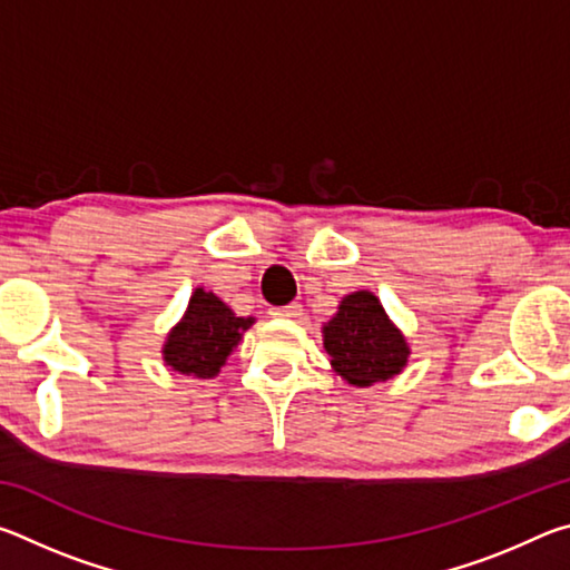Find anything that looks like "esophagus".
Segmentation results:
<instances>
[{"label": "esophagus", "instance_id": "obj_1", "mask_svg": "<svg viewBox=\"0 0 570 570\" xmlns=\"http://www.w3.org/2000/svg\"><path fill=\"white\" fill-rule=\"evenodd\" d=\"M272 316H278V320H296L302 316V304H286V306H276L272 308Z\"/></svg>", "mask_w": 570, "mask_h": 570}]
</instances>
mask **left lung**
Segmentation results:
<instances>
[{
    "label": "left lung",
    "mask_w": 570,
    "mask_h": 570,
    "mask_svg": "<svg viewBox=\"0 0 570 570\" xmlns=\"http://www.w3.org/2000/svg\"><path fill=\"white\" fill-rule=\"evenodd\" d=\"M322 334L334 372L356 387L392 380L407 364V340L372 292L344 296Z\"/></svg>",
    "instance_id": "left-lung-1"
}]
</instances>
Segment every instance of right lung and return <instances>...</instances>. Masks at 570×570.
<instances>
[{
	"label": "right lung",
	"mask_w": 570,
	"mask_h": 570,
	"mask_svg": "<svg viewBox=\"0 0 570 570\" xmlns=\"http://www.w3.org/2000/svg\"><path fill=\"white\" fill-rule=\"evenodd\" d=\"M250 324L254 316H236L214 292L196 288L186 314L163 344V360L188 377H216Z\"/></svg>",
	"instance_id": "add662e5"
}]
</instances>
